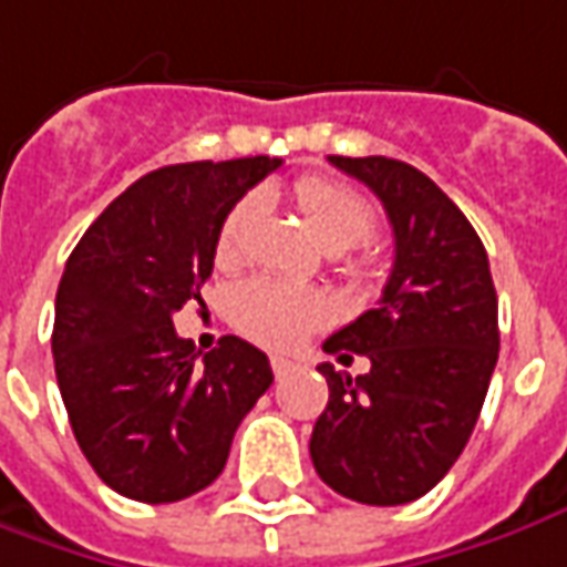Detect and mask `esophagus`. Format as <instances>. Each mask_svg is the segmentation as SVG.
I'll use <instances>...</instances> for the list:
<instances>
[{
  "mask_svg": "<svg viewBox=\"0 0 567 567\" xmlns=\"http://www.w3.org/2000/svg\"><path fill=\"white\" fill-rule=\"evenodd\" d=\"M269 365H272L276 379H285V375H288V372L295 369V363H291V360H285V357H272V360H269Z\"/></svg>",
  "mask_w": 567,
  "mask_h": 567,
  "instance_id": "esophagus-1",
  "label": "esophagus"
}]
</instances>
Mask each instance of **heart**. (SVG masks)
<instances>
[{
  "mask_svg": "<svg viewBox=\"0 0 567 567\" xmlns=\"http://www.w3.org/2000/svg\"><path fill=\"white\" fill-rule=\"evenodd\" d=\"M303 219L310 233L329 251H348L365 245L375 233V207L357 188L326 176H303L295 186ZM264 210V195L248 192L233 204V210L223 217L217 233V260L235 264L248 241L254 219ZM332 307L319 291L291 288L276 279H251L238 285L233 295L235 326L269 348H291L310 329L329 322Z\"/></svg>",
  "mask_w": 567,
  "mask_h": 567,
  "instance_id": "heart-1",
  "label": "heart"
}]
</instances>
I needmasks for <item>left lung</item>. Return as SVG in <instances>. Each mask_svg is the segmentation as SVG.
<instances>
[{
    "label": "left lung",
    "mask_w": 567,
    "mask_h": 567,
    "mask_svg": "<svg viewBox=\"0 0 567 567\" xmlns=\"http://www.w3.org/2000/svg\"><path fill=\"white\" fill-rule=\"evenodd\" d=\"M329 161L384 204L394 267L379 303L322 344L372 365L357 379L319 365L329 403L310 456L334 494L403 506L429 494L472 437L499 357L496 288L472 223L425 173L381 154Z\"/></svg>",
    "instance_id": "1"
}]
</instances>
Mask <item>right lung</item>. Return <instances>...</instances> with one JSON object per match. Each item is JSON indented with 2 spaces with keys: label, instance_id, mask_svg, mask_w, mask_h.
<instances>
[{
  "label": "right lung",
  "instance_id": "1",
  "mask_svg": "<svg viewBox=\"0 0 567 567\" xmlns=\"http://www.w3.org/2000/svg\"><path fill=\"white\" fill-rule=\"evenodd\" d=\"M282 161L173 164L107 204L68 257L52 357L73 437L111 491L176 503L214 484L235 429L272 384L264 350L198 353L173 313L202 303L233 204Z\"/></svg>",
  "mask_w": 567,
  "mask_h": 567
}]
</instances>
